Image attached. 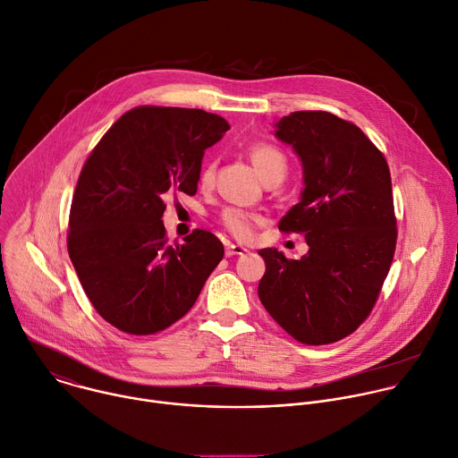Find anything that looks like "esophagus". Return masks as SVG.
Segmentation results:
<instances>
[{
    "label": "esophagus",
    "instance_id": "obj_1",
    "mask_svg": "<svg viewBox=\"0 0 458 458\" xmlns=\"http://www.w3.org/2000/svg\"><path fill=\"white\" fill-rule=\"evenodd\" d=\"M243 252H247V249L243 245H234V243H227L225 247V256L231 258V256H242Z\"/></svg>",
    "mask_w": 458,
    "mask_h": 458
}]
</instances>
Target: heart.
Wrapping results in <instances>:
<instances>
[{"instance_id": "heart-1", "label": "heart", "mask_w": 458, "mask_h": 458, "mask_svg": "<svg viewBox=\"0 0 458 458\" xmlns=\"http://www.w3.org/2000/svg\"><path fill=\"white\" fill-rule=\"evenodd\" d=\"M250 160H252L258 174L263 180L272 176V174L285 176V173H287V158H285V155L278 148H274V146H268V144L254 146L250 149ZM213 176H215V165L209 162L202 169L200 182L208 186V184H211V182H213ZM220 220H222L224 227L233 236H236L240 240L250 238L252 231H254V225L258 224V216L256 215L247 213V211L238 209V208L224 209Z\"/></svg>"}]
</instances>
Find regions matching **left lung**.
<instances>
[{
    "label": "left lung",
    "instance_id": "8db88e82",
    "mask_svg": "<svg viewBox=\"0 0 458 458\" xmlns=\"http://www.w3.org/2000/svg\"><path fill=\"white\" fill-rule=\"evenodd\" d=\"M274 135L300 157L305 184L278 227L305 234L309 252L287 259L261 249L258 296L300 343H335L370 316L394 259L388 162L355 124L328 112H294L276 123Z\"/></svg>",
    "mask_w": 458,
    "mask_h": 458
}]
</instances>
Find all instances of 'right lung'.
<instances>
[{
	"mask_svg": "<svg viewBox=\"0 0 458 458\" xmlns=\"http://www.w3.org/2000/svg\"><path fill=\"white\" fill-rule=\"evenodd\" d=\"M229 130L197 108L126 112L84 162L70 209L68 254L103 319L151 335L184 318L224 258L222 242L195 229L169 245L162 215L173 191L195 195L204 151Z\"/></svg>",
	"mask_w": 458,
	"mask_h": 458,
	"instance_id": "right-lung-1",
	"label": "right lung"
}]
</instances>
